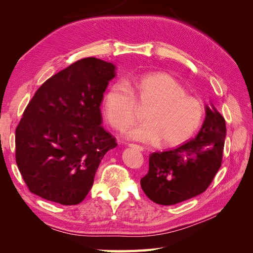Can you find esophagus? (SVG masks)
<instances>
[{"label":"esophagus","mask_w":253,"mask_h":253,"mask_svg":"<svg viewBox=\"0 0 253 253\" xmlns=\"http://www.w3.org/2000/svg\"><path fill=\"white\" fill-rule=\"evenodd\" d=\"M128 147L134 148V149L138 150V151H143V148L141 147V145H139V144H135V143H128Z\"/></svg>","instance_id":"34e87169"}]
</instances>
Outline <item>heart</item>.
<instances>
[{
    "mask_svg": "<svg viewBox=\"0 0 253 253\" xmlns=\"http://www.w3.org/2000/svg\"><path fill=\"white\" fill-rule=\"evenodd\" d=\"M112 84L103 100L104 116L117 129L136 119V103L148 105L144 122L126 132L128 138L170 148L191 138L201 127L206 109L197 98L189 96L181 84L166 73H153Z\"/></svg>",
    "mask_w": 253,
    "mask_h": 253,
    "instance_id": "heart-1",
    "label": "heart"
}]
</instances>
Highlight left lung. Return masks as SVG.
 <instances>
[{
  "label": "left lung",
  "mask_w": 253,
  "mask_h": 253,
  "mask_svg": "<svg viewBox=\"0 0 253 253\" xmlns=\"http://www.w3.org/2000/svg\"><path fill=\"white\" fill-rule=\"evenodd\" d=\"M224 117L212 105L195 138L176 149L149 156L148 174L140 185L152 202L170 206L201 194L210 186L223 162Z\"/></svg>",
  "instance_id": "1"
}]
</instances>
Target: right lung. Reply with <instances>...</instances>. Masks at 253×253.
I'll return each mask as SVG.
<instances>
[{
	"label": "right lung",
	"mask_w": 253,
	"mask_h": 253,
	"mask_svg": "<svg viewBox=\"0 0 253 253\" xmlns=\"http://www.w3.org/2000/svg\"><path fill=\"white\" fill-rule=\"evenodd\" d=\"M115 66L84 58L37 89L16 128V162L32 193L71 206L94 183L116 138L101 126L100 104Z\"/></svg>",
	"instance_id": "1"
}]
</instances>
